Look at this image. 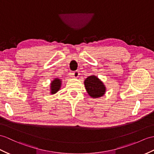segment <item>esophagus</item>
Listing matches in <instances>:
<instances>
[{"label":"esophagus","mask_w":154,"mask_h":154,"mask_svg":"<svg viewBox=\"0 0 154 154\" xmlns=\"http://www.w3.org/2000/svg\"><path fill=\"white\" fill-rule=\"evenodd\" d=\"M72 75L74 78H77L79 75V71H75L72 73Z\"/></svg>","instance_id":"obj_1"}]
</instances>
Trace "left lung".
<instances>
[{"label": "left lung", "mask_w": 154, "mask_h": 154, "mask_svg": "<svg viewBox=\"0 0 154 154\" xmlns=\"http://www.w3.org/2000/svg\"><path fill=\"white\" fill-rule=\"evenodd\" d=\"M84 83L87 93L92 98H100L105 94V85L96 76L88 77L85 80Z\"/></svg>", "instance_id": "left-lung-1"}]
</instances>
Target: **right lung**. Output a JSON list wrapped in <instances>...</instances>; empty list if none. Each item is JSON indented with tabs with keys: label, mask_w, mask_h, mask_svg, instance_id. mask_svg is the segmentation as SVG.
Returning <instances> with one entry per match:
<instances>
[{
	"label": "right lung",
	"mask_w": 154,
	"mask_h": 154,
	"mask_svg": "<svg viewBox=\"0 0 154 154\" xmlns=\"http://www.w3.org/2000/svg\"><path fill=\"white\" fill-rule=\"evenodd\" d=\"M62 81L58 78H56L54 79L51 83V93L54 94L58 92L61 87Z\"/></svg>",
	"instance_id": "obj_1"
}]
</instances>
